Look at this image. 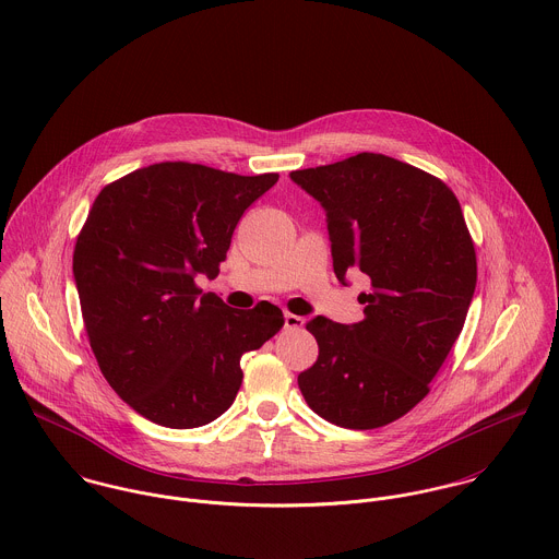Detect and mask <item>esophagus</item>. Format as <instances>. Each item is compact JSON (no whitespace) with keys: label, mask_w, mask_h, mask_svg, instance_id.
Returning <instances> with one entry per match:
<instances>
[{"label":"esophagus","mask_w":559,"mask_h":559,"mask_svg":"<svg viewBox=\"0 0 559 559\" xmlns=\"http://www.w3.org/2000/svg\"><path fill=\"white\" fill-rule=\"evenodd\" d=\"M305 326V318L296 316V313H285V329H302Z\"/></svg>","instance_id":"esophagus-1"}]
</instances>
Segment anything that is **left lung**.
Listing matches in <instances>:
<instances>
[{
    "label": "left lung",
    "instance_id": "1",
    "mask_svg": "<svg viewBox=\"0 0 559 559\" xmlns=\"http://www.w3.org/2000/svg\"><path fill=\"white\" fill-rule=\"evenodd\" d=\"M289 177L326 213L333 272L370 278L364 320L307 322L318 359L298 376L309 408L350 430L382 428L430 391L476 289V252L448 186L382 153Z\"/></svg>",
    "mask_w": 559,
    "mask_h": 559
}]
</instances>
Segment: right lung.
I'll return each instance as SVG.
<instances>
[{
  "instance_id": "1",
  "label": "right lung",
  "mask_w": 559,
  "mask_h": 559,
  "mask_svg": "<svg viewBox=\"0 0 559 559\" xmlns=\"http://www.w3.org/2000/svg\"><path fill=\"white\" fill-rule=\"evenodd\" d=\"M276 181L159 162L98 193L74 281L105 380L144 419L177 430L215 421L241 389V355L285 324L274 305L230 309L195 283L219 274L241 215Z\"/></svg>"
}]
</instances>
